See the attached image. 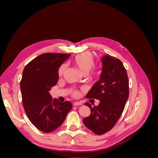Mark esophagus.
Segmentation results:
<instances>
[{"instance_id":"esophagus-1","label":"esophagus","mask_w":158,"mask_h":158,"mask_svg":"<svg viewBox=\"0 0 158 158\" xmlns=\"http://www.w3.org/2000/svg\"><path fill=\"white\" fill-rule=\"evenodd\" d=\"M81 105H82V104H81V102H73V106H81Z\"/></svg>"}]
</instances>
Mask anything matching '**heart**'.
Returning a JSON list of instances; mask_svg holds the SVG:
<instances>
[{
    "label": "heart",
    "instance_id": "heart-1",
    "mask_svg": "<svg viewBox=\"0 0 158 158\" xmlns=\"http://www.w3.org/2000/svg\"><path fill=\"white\" fill-rule=\"evenodd\" d=\"M73 63L82 73L86 74L91 70L90 76L92 78L98 77L99 74H100V72L98 71V70L94 67L95 63V59L93 55L89 52L82 53L76 56L73 60ZM66 68V65L65 64L61 66V67L58 70V75L60 77L63 76ZM72 95L73 97H77L79 95V92L77 90H72Z\"/></svg>",
    "mask_w": 158,
    "mask_h": 158
}]
</instances>
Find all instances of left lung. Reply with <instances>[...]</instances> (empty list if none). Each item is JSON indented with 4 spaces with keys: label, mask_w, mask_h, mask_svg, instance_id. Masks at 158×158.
I'll return each instance as SVG.
<instances>
[{
    "label": "left lung",
    "mask_w": 158,
    "mask_h": 158,
    "mask_svg": "<svg viewBox=\"0 0 158 158\" xmlns=\"http://www.w3.org/2000/svg\"><path fill=\"white\" fill-rule=\"evenodd\" d=\"M102 70L86 97L100 101L97 106L85 105L91 110L90 115L83 119L85 126L95 135L110 131L117 122L129 97V79L122 61L107 54L102 57Z\"/></svg>",
    "instance_id": "1"
}]
</instances>
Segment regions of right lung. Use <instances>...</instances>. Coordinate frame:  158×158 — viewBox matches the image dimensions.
<instances>
[{"label": "right lung", "instance_id": "1", "mask_svg": "<svg viewBox=\"0 0 158 158\" xmlns=\"http://www.w3.org/2000/svg\"><path fill=\"white\" fill-rule=\"evenodd\" d=\"M70 54H42L24 68L20 81L23 106L31 122L48 133L59 127L72 108L69 101L52 100L48 92L59 79L58 69Z\"/></svg>", "mask_w": 158, "mask_h": 158}]
</instances>
